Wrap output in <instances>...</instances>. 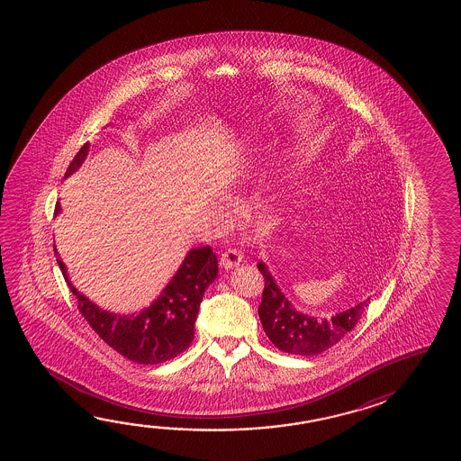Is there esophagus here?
I'll use <instances>...</instances> for the list:
<instances>
[{"mask_svg":"<svg viewBox=\"0 0 461 461\" xmlns=\"http://www.w3.org/2000/svg\"><path fill=\"white\" fill-rule=\"evenodd\" d=\"M241 261H243V254L240 253V251L235 249V248H230L228 251L221 254L220 264H221V267H223V269L228 271V269H233V267H236V266L241 263Z\"/></svg>","mask_w":461,"mask_h":461,"instance_id":"34e87169","label":"esophagus"}]
</instances>
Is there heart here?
<instances>
[{"label":"heart","instance_id":"obj_1","mask_svg":"<svg viewBox=\"0 0 461 461\" xmlns=\"http://www.w3.org/2000/svg\"><path fill=\"white\" fill-rule=\"evenodd\" d=\"M277 205H279V200H277L276 195H273L271 200H266V208H271V210H274V207H277Z\"/></svg>","mask_w":461,"mask_h":461}]
</instances>
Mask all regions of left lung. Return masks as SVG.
Here are the masks:
<instances>
[{
	"instance_id": "left-lung-1",
	"label": "left lung",
	"mask_w": 461,
	"mask_h": 461,
	"mask_svg": "<svg viewBox=\"0 0 461 461\" xmlns=\"http://www.w3.org/2000/svg\"><path fill=\"white\" fill-rule=\"evenodd\" d=\"M264 277L263 302L258 309L264 331L281 351L301 357H313L337 345L348 331L357 327V320L367 307L366 299L348 311L330 319H317L295 311L267 271L266 264L258 263Z\"/></svg>"
}]
</instances>
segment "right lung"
Masks as SVG:
<instances>
[{"label": "right lung", "instance_id": "right-lung-1", "mask_svg": "<svg viewBox=\"0 0 461 461\" xmlns=\"http://www.w3.org/2000/svg\"><path fill=\"white\" fill-rule=\"evenodd\" d=\"M90 149L85 142L66 172L70 177L76 172ZM57 202L56 215L60 213ZM54 251L57 249L54 248ZM57 264L66 277L68 289L77 297L78 311L90 323L95 333L113 348L122 357L138 365H159L185 351L192 339L197 320L200 302L205 289L218 276V259L210 246L194 248L188 251L169 284L159 297L140 313L120 315L100 309L86 299L68 281L64 261L57 254Z\"/></svg>", "mask_w": 461, "mask_h": 461}]
</instances>
